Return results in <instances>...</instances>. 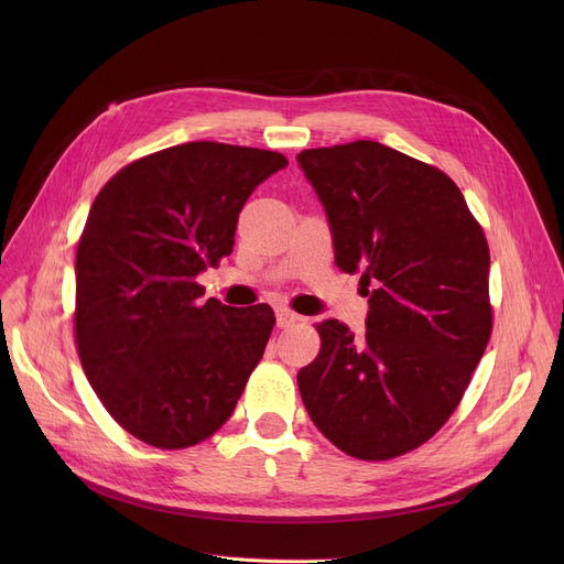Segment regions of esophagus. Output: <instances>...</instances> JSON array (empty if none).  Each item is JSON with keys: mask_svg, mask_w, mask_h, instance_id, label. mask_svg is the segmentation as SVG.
<instances>
[{"mask_svg": "<svg viewBox=\"0 0 564 564\" xmlns=\"http://www.w3.org/2000/svg\"><path fill=\"white\" fill-rule=\"evenodd\" d=\"M297 322H302V315L292 313L290 308H276V324H279L281 329H288V327H292V324H297Z\"/></svg>", "mask_w": 564, "mask_h": 564, "instance_id": "34e87169", "label": "esophagus"}]
</instances>
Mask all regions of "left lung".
I'll list each match as a JSON object with an SVG mask.
<instances>
[{
    "label": "left lung",
    "mask_w": 564,
    "mask_h": 564,
    "mask_svg": "<svg viewBox=\"0 0 564 564\" xmlns=\"http://www.w3.org/2000/svg\"><path fill=\"white\" fill-rule=\"evenodd\" d=\"M334 237L336 264L370 285L366 332L317 324L297 383L315 427L366 462L432 438L464 398L491 336L489 245L464 194L432 164L377 141L297 155Z\"/></svg>",
    "instance_id": "obj_1"
}]
</instances>
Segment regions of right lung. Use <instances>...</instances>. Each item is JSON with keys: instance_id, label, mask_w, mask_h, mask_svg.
<instances>
[{"instance_id": "obj_1", "label": "right lung", "mask_w": 564, "mask_h": 564, "mask_svg": "<svg viewBox=\"0 0 564 564\" xmlns=\"http://www.w3.org/2000/svg\"><path fill=\"white\" fill-rule=\"evenodd\" d=\"M283 166L274 151L189 141L130 162L91 205L75 260V343L109 416L148 446L213 436L262 359L274 311L203 302L196 276L230 256L242 205Z\"/></svg>"}]
</instances>
